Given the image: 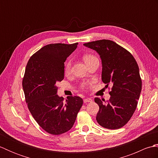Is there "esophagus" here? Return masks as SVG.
<instances>
[{
    "mask_svg": "<svg viewBox=\"0 0 158 158\" xmlns=\"http://www.w3.org/2000/svg\"><path fill=\"white\" fill-rule=\"evenodd\" d=\"M93 101L92 100V99H91V98H85V99H84L83 100V102H84V103H88V102H92Z\"/></svg>",
    "mask_w": 158,
    "mask_h": 158,
    "instance_id": "1",
    "label": "esophagus"
}]
</instances>
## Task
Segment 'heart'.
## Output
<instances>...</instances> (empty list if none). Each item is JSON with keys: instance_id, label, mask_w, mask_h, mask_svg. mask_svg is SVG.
<instances>
[{"instance_id": "1", "label": "heart", "mask_w": 158, "mask_h": 158, "mask_svg": "<svg viewBox=\"0 0 158 158\" xmlns=\"http://www.w3.org/2000/svg\"><path fill=\"white\" fill-rule=\"evenodd\" d=\"M94 58H96V57L94 56L91 55V54H85L83 57V60H84V61L86 64H88L89 62L91 61V60ZM70 68H71V62H70V60H68V61L65 63L64 72L66 73H69L70 71Z\"/></svg>"}]
</instances>
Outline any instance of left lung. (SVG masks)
Wrapping results in <instances>:
<instances>
[{"label": "left lung", "instance_id": "left-lung-1", "mask_svg": "<svg viewBox=\"0 0 158 158\" xmlns=\"http://www.w3.org/2000/svg\"><path fill=\"white\" fill-rule=\"evenodd\" d=\"M98 53L102 60V81L112 86L108 101L95 98L99 106L96 121L107 129L116 130L125 126L136 109L142 89L139 68L131 53L110 40L83 44Z\"/></svg>", "mask_w": 158, "mask_h": 158}]
</instances>
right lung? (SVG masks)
Instances as JSON below:
<instances>
[{"mask_svg": "<svg viewBox=\"0 0 158 158\" xmlns=\"http://www.w3.org/2000/svg\"><path fill=\"white\" fill-rule=\"evenodd\" d=\"M78 43L49 44L29 59L22 80L26 102L32 117L42 128L59 135L71 129L83 105L79 96L57 94L56 83L64 76V62L75 51Z\"/></svg>", "mask_w": 158, "mask_h": 158, "instance_id": "1", "label": "right lung"}]
</instances>
